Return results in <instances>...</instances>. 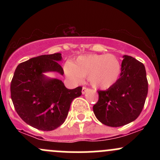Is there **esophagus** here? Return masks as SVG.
<instances>
[{"instance_id":"1","label":"esophagus","mask_w":160,"mask_h":160,"mask_svg":"<svg viewBox=\"0 0 160 160\" xmlns=\"http://www.w3.org/2000/svg\"><path fill=\"white\" fill-rule=\"evenodd\" d=\"M88 90H89V89H88V88H86V87H85V86H83V87H82V94H85V93Z\"/></svg>"}]
</instances>
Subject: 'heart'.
Returning <instances> with one entry per match:
<instances>
[{"label": "heart", "mask_w": 160, "mask_h": 160, "mask_svg": "<svg viewBox=\"0 0 160 160\" xmlns=\"http://www.w3.org/2000/svg\"><path fill=\"white\" fill-rule=\"evenodd\" d=\"M122 65L113 54H89L78 57L74 63L67 62L65 73L74 84L81 83L87 77L93 87L107 89L120 78Z\"/></svg>", "instance_id": "obj_1"}]
</instances>
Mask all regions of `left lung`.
I'll use <instances>...</instances> for the list:
<instances>
[{"label": "left lung", "mask_w": 160, "mask_h": 160, "mask_svg": "<svg viewBox=\"0 0 160 160\" xmlns=\"http://www.w3.org/2000/svg\"><path fill=\"white\" fill-rule=\"evenodd\" d=\"M148 92L144 65L133 57L125 55L120 78L107 90L98 91V101L93 106V112L106 126H124L140 115Z\"/></svg>", "instance_id": "8db88e82"}]
</instances>
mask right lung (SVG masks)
I'll return each mask as SVG.
<instances>
[{
	"label": "right lung",
	"mask_w": 160,
	"mask_h": 160,
	"mask_svg": "<svg viewBox=\"0 0 160 160\" xmlns=\"http://www.w3.org/2000/svg\"><path fill=\"white\" fill-rule=\"evenodd\" d=\"M61 53L30 58L20 63L10 84L11 98L16 112L29 126L52 131L65 122L71 102L82 94V87H65L62 80L47 78L46 72L64 74L58 63Z\"/></svg>",
	"instance_id": "right-lung-1"
}]
</instances>
